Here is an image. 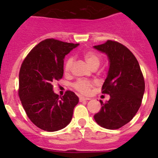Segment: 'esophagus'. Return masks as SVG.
<instances>
[{"label":"esophagus","instance_id":"obj_1","mask_svg":"<svg viewBox=\"0 0 158 158\" xmlns=\"http://www.w3.org/2000/svg\"><path fill=\"white\" fill-rule=\"evenodd\" d=\"M90 98H84V97H79V102H84L87 101V100H89Z\"/></svg>","mask_w":158,"mask_h":158}]
</instances>
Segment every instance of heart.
<instances>
[{
    "mask_svg": "<svg viewBox=\"0 0 158 158\" xmlns=\"http://www.w3.org/2000/svg\"><path fill=\"white\" fill-rule=\"evenodd\" d=\"M82 57L87 64L92 68V69H97L99 66L100 63L102 61V57L101 56L96 52L92 50H87L85 52H82ZM73 63H74V60L73 57H68L64 63V66H63V69L66 73H69L71 71L72 67L73 66ZM95 85V83L92 81L89 80H84V79H79L76 82L72 85L73 88L75 90L77 91L81 95H89L90 94L91 91H92V88Z\"/></svg>",
    "mask_w": 158,
    "mask_h": 158,
    "instance_id": "b5f03b06",
    "label": "heart"
}]
</instances>
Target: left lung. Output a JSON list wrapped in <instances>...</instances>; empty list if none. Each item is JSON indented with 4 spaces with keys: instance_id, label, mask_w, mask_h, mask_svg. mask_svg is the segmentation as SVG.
Returning <instances> with one entry per match:
<instances>
[{
    "instance_id": "left-lung-1",
    "label": "left lung",
    "mask_w": 158,
    "mask_h": 158,
    "mask_svg": "<svg viewBox=\"0 0 158 158\" xmlns=\"http://www.w3.org/2000/svg\"><path fill=\"white\" fill-rule=\"evenodd\" d=\"M94 48L108 55L109 73L102 88L110 95L94 115L95 122L105 128L118 129L128 123L139 109L144 95V79L139 63L125 46L114 40L106 41Z\"/></svg>"
}]
</instances>
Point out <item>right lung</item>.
<instances>
[{"label":"right lung","mask_w":158,"mask_h":158,"mask_svg":"<svg viewBox=\"0 0 158 158\" xmlns=\"http://www.w3.org/2000/svg\"><path fill=\"white\" fill-rule=\"evenodd\" d=\"M79 44L46 39L23 60L19 73L18 95L30 120L42 130L56 131L71 122L79 98L72 91L59 96L52 84L63 76V59Z\"/></svg>","instance_id":"right-lung-1"}]
</instances>
